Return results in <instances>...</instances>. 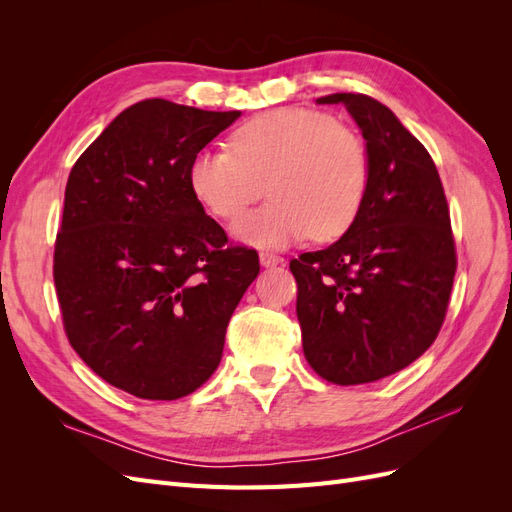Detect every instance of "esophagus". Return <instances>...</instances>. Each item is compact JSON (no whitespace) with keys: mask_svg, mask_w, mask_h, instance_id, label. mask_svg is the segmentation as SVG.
Wrapping results in <instances>:
<instances>
[{"mask_svg":"<svg viewBox=\"0 0 512 512\" xmlns=\"http://www.w3.org/2000/svg\"><path fill=\"white\" fill-rule=\"evenodd\" d=\"M284 258L277 256L273 252H260V265L262 267H275V265H282Z\"/></svg>","mask_w":512,"mask_h":512,"instance_id":"obj_1","label":"esophagus"}]
</instances>
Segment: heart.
<instances>
[{
	"instance_id": "heart-1",
	"label": "heart",
	"mask_w": 512,
	"mask_h": 512,
	"mask_svg": "<svg viewBox=\"0 0 512 512\" xmlns=\"http://www.w3.org/2000/svg\"><path fill=\"white\" fill-rule=\"evenodd\" d=\"M371 179L363 136L329 113L275 108L247 119L228 149H203L190 164V188L213 218L232 220L267 192L262 209L232 232L252 245L284 247L312 235L329 241L359 215Z\"/></svg>"
}]
</instances>
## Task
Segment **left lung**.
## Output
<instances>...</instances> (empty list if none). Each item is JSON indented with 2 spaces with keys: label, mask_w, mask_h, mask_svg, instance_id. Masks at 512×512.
<instances>
[{
  "label": "left lung",
  "mask_w": 512,
  "mask_h": 512,
  "mask_svg": "<svg viewBox=\"0 0 512 512\" xmlns=\"http://www.w3.org/2000/svg\"><path fill=\"white\" fill-rule=\"evenodd\" d=\"M346 104L369 149L365 203L346 235L290 260L303 352L333 384H365L416 361L438 337L457 271L438 168L391 108L365 94Z\"/></svg>",
  "instance_id": "1"
}]
</instances>
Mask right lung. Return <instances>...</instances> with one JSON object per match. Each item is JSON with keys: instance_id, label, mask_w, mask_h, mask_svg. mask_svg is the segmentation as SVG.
Listing matches in <instances>:
<instances>
[{"instance_id": "obj_1", "label": "right lung", "mask_w": 512, "mask_h": 512, "mask_svg": "<svg viewBox=\"0 0 512 512\" xmlns=\"http://www.w3.org/2000/svg\"><path fill=\"white\" fill-rule=\"evenodd\" d=\"M239 115L136 102L70 170L53 254L64 331L134 397L170 401L205 384L260 271L258 252L232 245L190 188L196 153Z\"/></svg>"}]
</instances>
